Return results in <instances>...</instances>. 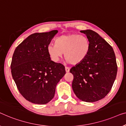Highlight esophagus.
I'll list each match as a JSON object with an SVG mask.
<instances>
[{
	"label": "esophagus",
	"mask_w": 126,
	"mask_h": 126,
	"mask_svg": "<svg viewBox=\"0 0 126 126\" xmlns=\"http://www.w3.org/2000/svg\"><path fill=\"white\" fill-rule=\"evenodd\" d=\"M65 71H66V72H70V68L68 67H65Z\"/></svg>",
	"instance_id": "1"
}]
</instances>
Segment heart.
Returning a JSON list of instances; mask_svg holds the SVG:
<instances>
[{
    "label": "heart",
    "mask_w": 126,
    "mask_h": 126,
    "mask_svg": "<svg viewBox=\"0 0 126 126\" xmlns=\"http://www.w3.org/2000/svg\"><path fill=\"white\" fill-rule=\"evenodd\" d=\"M47 52L53 62H58L64 53L65 59L72 64H78L89 54L90 43L87 37L78 34H67L58 37L55 45L47 47Z\"/></svg>",
    "instance_id": "1"
}]
</instances>
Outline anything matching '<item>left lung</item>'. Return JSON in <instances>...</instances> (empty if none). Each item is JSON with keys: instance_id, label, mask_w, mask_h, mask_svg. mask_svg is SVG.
Listing matches in <instances>:
<instances>
[{"instance_id": "obj_1", "label": "left lung", "mask_w": 126, "mask_h": 126, "mask_svg": "<svg viewBox=\"0 0 126 126\" xmlns=\"http://www.w3.org/2000/svg\"><path fill=\"white\" fill-rule=\"evenodd\" d=\"M80 32L90 43L89 54L82 62L72 67V90L78 98L86 102H95L104 98L116 79V57L112 47L96 32L91 30Z\"/></svg>"}]
</instances>
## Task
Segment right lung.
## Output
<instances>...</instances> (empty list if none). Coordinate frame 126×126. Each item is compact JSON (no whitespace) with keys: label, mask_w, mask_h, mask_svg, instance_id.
Instances as JSON below:
<instances>
[{"label":"right lung","mask_w":126,"mask_h":126,"mask_svg":"<svg viewBox=\"0 0 126 126\" xmlns=\"http://www.w3.org/2000/svg\"><path fill=\"white\" fill-rule=\"evenodd\" d=\"M58 32L35 33L16 48L11 70L21 95L29 102L45 104L54 97L56 84L65 74V67L52 61L47 47Z\"/></svg>","instance_id":"obj_1"}]
</instances>
